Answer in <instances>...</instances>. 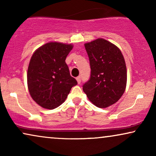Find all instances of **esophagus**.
Wrapping results in <instances>:
<instances>
[{
	"label": "esophagus",
	"instance_id": "obj_1",
	"mask_svg": "<svg viewBox=\"0 0 156 156\" xmlns=\"http://www.w3.org/2000/svg\"><path fill=\"white\" fill-rule=\"evenodd\" d=\"M76 81H77L78 84H80V83H81V76H78L76 78Z\"/></svg>",
	"mask_w": 156,
	"mask_h": 156
}]
</instances>
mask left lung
Masks as SVG:
<instances>
[{"label":"left lung","mask_w":156,"mask_h":156,"mask_svg":"<svg viewBox=\"0 0 156 156\" xmlns=\"http://www.w3.org/2000/svg\"><path fill=\"white\" fill-rule=\"evenodd\" d=\"M84 46L91 75L83 84V91L96 106L106 108L119 101L125 91L127 71L124 58L116 45L101 38Z\"/></svg>","instance_id":"8db88e82"}]
</instances>
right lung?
Returning <instances> with one entry per match:
<instances>
[{"label":"right lung","mask_w":156,"mask_h":156,"mask_svg":"<svg viewBox=\"0 0 156 156\" xmlns=\"http://www.w3.org/2000/svg\"><path fill=\"white\" fill-rule=\"evenodd\" d=\"M72 44L48 42L34 52L27 69L31 97L40 106L53 109L60 106L77 82L70 75L66 57Z\"/></svg>","instance_id":"1"}]
</instances>
